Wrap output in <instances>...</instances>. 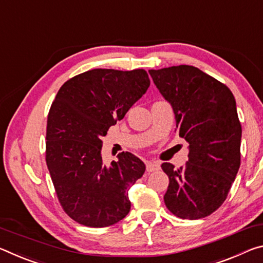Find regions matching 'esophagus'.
<instances>
[{
  "instance_id": "34e87169",
  "label": "esophagus",
  "mask_w": 263,
  "mask_h": 263,
  "mask_svg": "<svg viewBox=\"0 0 263 263\" xmlns=\"http://www.w3.org/2000/svg\"><path fill=\"white\" fill-rule=\"evenodd\" d=\"M145 165H147L148 172H154L156 170H160V167H161L160 163H157V162H147V164Z\"/></svg>"
}]
</instances>
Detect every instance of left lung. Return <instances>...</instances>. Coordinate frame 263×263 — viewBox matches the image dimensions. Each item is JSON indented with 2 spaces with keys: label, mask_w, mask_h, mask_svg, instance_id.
<instances>
[{
  "label": "left lung",
  "mask_w": 263,
  "mask_h": 263,
  "mask_svg": "<svg viewBox=\"0 0 263 263\" xmlns=\"http://www.w3.org/2000/svg\"><path fill=\"white\" fill-rule=\"evenodd\" d=\"M149 74L172 106L179 136L189 143L184 166L162 164L169 177L165 206L182 219L208 217L225 201L240 167L242 130L234 96L195 66L149 70Z\"/></svg>",
  "instance_id": "obj_1"
}]
</instances>
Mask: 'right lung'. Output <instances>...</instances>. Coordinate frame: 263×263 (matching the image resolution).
Listing matches in <instances>:
<instances>
[{"instance_id":"obj_1","label":"right lung","mask_w":263,"mask_h":263,"mask_svg":"<svg viewBox=\"0 0 263 263\" xmlns=\"http://www.w3.org/2000/svg\"><path fill=\"white\" fill-rule=\"evenodd\" d=\"M149 85L142 68H94L67 80L51 105L46 165L63 210L81 225H114L130 211L128 190L143 176L144 163L123 152L106 165L101 139Z\"/></svg>"}]
</instances>
